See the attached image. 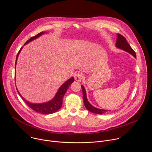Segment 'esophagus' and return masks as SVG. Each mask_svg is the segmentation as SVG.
<instances>
[{
  "label": "esophagus",
  "instance_id": "1",
  "mask_svg": "<svg viewBox=\"0 0 152 152\" xmlns=\"http://www.w3.org/2000/svg\"><path fill=\"white\" fill-rule=\"evenodd\" d=\"M82 75L80 73H78L75 74V79L76 81L80 82L81 80H82Z\"/></svg>",
  "mask_w": 152,
  "mask_h": 152
}]
</instances>
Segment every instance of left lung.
Segmentation results:
<instances>
[{
    "instance_id": "8db88e82",
    "label": "left lung",
    "mask_w": 152,
    "mask_h": 152,
    "mask_svg": "<svg viewBox=\"0 0 152 152\" xmlns=\"http://www.w3.org/2000/svg\"><path fill=\"white\" fill-rule=\"evenodd\" d=\"M117 41H116V45L115 46L117 48L120 49L121 50H123L131 54L133 56L136 58V53L135 51L132 49L131 46L129 45V43L127 42L126 38L122 36L121 35L118 34L117 35ZM82 90V93H83V103L85 107L87 109L88 111L93 113H95L97 114H103L107 111H111V110H102V109H99V108L95 107L93 106L92 104L88 102L87 97H86V93L85 89L84 88L83 85H81Z\"/></svg>"
}]
</instances>
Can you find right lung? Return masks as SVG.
I'll return each instance as SVG.
<instances>
[{
    "mask_svg": "<svg viewBox=\"0 0 152 152\" xmlns=\"http://www.w3.org/2000/svg\"><path fill=\"white\" fill-rule=\"evenodd\" d=\"M45 33V32H41L40 33H39L38 34H37V35L31 37L30 39H29L26 42L25 44L24 45H26L27 43L33 41L34 39H37V38H38L39 37L41 36L42 34H44ZM23 47H21V49H20L19 52H18L17 55V57H16V60H15V69H16V64L17 62V59L18 57L19 56V54L21 50V49H23ZM75 79L73 77L70 78L69 80H67L66 82L64 83L58 89L57 93H56L55 97L50 101L45 102V103H31L30 102H28V100H26L25 99H24L21 95L20 94V93H19V91H18L17 88V91L18 92V93L19 94V95L20 96V97L23 99V100L25 102V103L27 104V105L30 107L31 109H32L34 111H36L37 113H39L40 114H53L56 113V111H58L60 108L62 106V100H63V97L64 96V94H66L67 89L69 88V87L70 86V85L74 82Z\"/></svg>",
    "mask_w": 152,
    "mask_h": 152,
    "instance_id": "obj_1",
    "label": "right lung"
}]
</instances>
